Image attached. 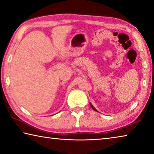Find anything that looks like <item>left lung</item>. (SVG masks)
I'll return each mask as SVG.
<instances>
[{"label":"left lung","mask_w":154,"mask_h":154,"mask_svg":"<svg viewBox=\"0 0 154 154\" xmlns=\"http://www.w3.org/2000/svg\"><path fill=\"white\" fill-rule=\"evenodd\" d=\"M90 106H91V107H92V109H94V111H97V110H96V109L94 108V106L92 105V103H90Z\"/></svg>","instance_id":"8db88e82"}]
</instances>
